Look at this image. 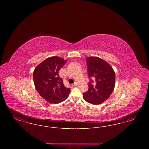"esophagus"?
<instances>
[{
    "label": "esophagus",
    "mask_w": 149,
    "mask_h": 149,
    "mask_svg": "<svg viewBox=\"0 0 149 149\" xmlns=\"http://www.w3.org/2000/svg\"><path fill=\"white\" fill-rule=\"evenodd\" d=\"M77 82H75V83H74V84H71V86H76V85H77Z\"/></svg>",
    "instance_id": "esophagus-1"
}]
</instances>
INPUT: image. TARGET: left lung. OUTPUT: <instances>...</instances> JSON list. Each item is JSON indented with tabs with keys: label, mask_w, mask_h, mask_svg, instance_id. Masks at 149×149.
Instances as JSON below:
<instances>
[{
	"label": "left lung",
	"mask_w": 149,
	"mask_h": 149,
	"mask_svg": "<svg viewBox=\"0 0 149 149\" xmlns=\"http://www.w3.org/2000/svg\"><path fill=\"white\" fill-rule=\"evenodd\" d=\"M88 74L91 81L89 89L83 94L86 102L92 104H99L106 101L113 92L116 75L111 66L98 57L86 58Z\"/></svg>",
	"instance_id": "obj_1"
}]
</instances>
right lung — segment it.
<instances>
[{
    "label": "right lung",
    "mask_w": 149,
    "mask_h": 149,
    "mask_svg": "<svg viewBox=\"0 0 149 149\" xmlns=\"http://www.w3.org/2000/svg\"><path fill=\"white\" fill-rule=\"evenodd\" d=\"M67 60L58 56L47 58L38 65L33 73L37 91L50 103L56 104L68 98L70 89L66 88L60 78L58 71Z\"/></svg>",
    "instance_id": "right-lung-1"
}]
</instances>
